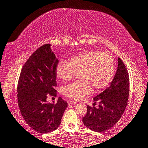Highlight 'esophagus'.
I'll list each match as a JSON object with an SVG mask.
<instances>
[{"mask_svg": "<svg viewBox=\"0 0 148 148\" xmlns=\"http://www.w3.org/2000/svg\"><path fill=\"white\" fill-rule=\"evenodd\" d=\"M68 103L69 104V105H75V104L76 103V102L72 101V100H69V101H68Z\"/></svg>", "mask_w": 148, "mask_h": 148, "instance_id": "1", "label": "esophagus"}]
</instances>
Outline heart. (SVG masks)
Segmentation results:
<instances>
[{"label":"heart","instance_id":"heart-1","mask_svg":"<svg viewBox=\"0 0 148 148\" xmlns=\"http://www.w3.org/2000/svg\"><path fill=\"white\" fill-rule=\"evenodd\" d=\"M115 64L109 53L90 50L77 54L69 62L61 61L56 67V75L68 81L79 74L81 80L66 85L62 88L64 95L74 100H80L92 89L97 92L107 87L113 78Z\"/></svg>","mask_w":148,"mask_h":148}]
</instances>
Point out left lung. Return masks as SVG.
Listing matches in <instances>:
<instances>
[{"mask_svg": "<svg viewBox=\"0 0 148 148\" xmlns=\"http://www.w3.org/2000/svg\"><path fill=\"white\" fill-rule=\"evenodd\" d=\"M130 79L126 66L118 58L117 70L110 86L94 98L93 107L87 105L83 123L90 130L104 132L118 122L125 110L130 93ZM99 103V108L94 107Z\"/></svg>", "mask_w": 148, "mask_h": 148, "instance_id": "1", "label": "left lung"}]
</instances>
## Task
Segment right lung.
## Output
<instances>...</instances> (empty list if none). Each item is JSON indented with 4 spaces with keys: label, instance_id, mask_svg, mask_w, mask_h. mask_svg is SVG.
Wrapping results in <instances>:
<instances>
[{
    "label": "right lung",
    "instance_id": "right-lung-1",
    "mask_svg": "<svg viewBox=\"0 0 148 148\" xmlns=\"http://www.w3.org/2000/svg\"><path fill=\"white\" fill-rule=\"evenodd\" d=\"M50 44L39 47L22 68L17 85L21 113L27 123L39 133L47 134L60 126L68 106L59 97L56 103H47V96H56L58 60Z\"/></svg>",
    "mask_w": 148,
    "mask_h": 148
}]
</instances>
